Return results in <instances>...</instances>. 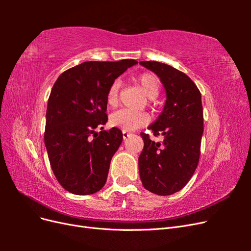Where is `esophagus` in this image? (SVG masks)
Returning <instances> with one entry per match:
<instances>
[{
  "mask_svg": "<svg viewBox=\"0 0 251 251\" xmlns=\"http://www.w3.org/2000/svg\"><path fill=\"white\" fill-rule=\"evenodd\" d=\"M130 135H131V133H127V132H126V131L123 132V137H124V139H126Z\"/></svg>",
  "mask_w": 251,
  "mask_h": 251,
  "instance_id": "esophagus-1",
  "label": "esophagus"
}]
</instances>
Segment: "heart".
Here are the masks:
<instances>
[{"label":"heart","instance_id":"1","mask_svg":"<svg viewBox=\"0 0 251 251\" xmlns=\"http://www.w3.org/2000/svg\"><path fill=\"white\" fill-rule=\"evenodd\" d=\"M136 82L150 100H154L158 96L160 91V81L151 73H142L136 78ZM119 88L120 83L118 80L114 81L110 86L107 93V104L110 108H115L119 101ZM149 123V116L146 113L119 110L114 112L110 116V125L121 128L123 131L131 132Z\"/></svg>","mask_w":251,"mask_h":251}]
</instances>
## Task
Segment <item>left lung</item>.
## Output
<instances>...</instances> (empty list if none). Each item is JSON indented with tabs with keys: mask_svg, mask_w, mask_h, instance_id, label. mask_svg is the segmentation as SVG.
Returning <instances> with one entry per match:
<instances>
[{
	"mask_svg": "<svg viewBox=\"0 0 251 251\" xmlns=\"http://www.w3.org/2000/svg\"><path fill=\"white\" fill-rule=\"evenodd\" d=\"M160 78L166 93L163 111L149 130L161 134L163 142L141 133L144 146L138 158L143 187L159 196L183 188L192 178L200 157L203 134L201 93L186 74L159 62H140Z\"/></svg>",
	"mask_w": 251,
	"mask_h": 251,
	"instance_id": "8db88e82",
	"label": "left lung"
}]
</instances>
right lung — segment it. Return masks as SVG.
Returning a JSON list of instances; mask_svg holds the SVG:
<instances>
[{
  "mask_svg": "<svg viewBox=\"0 0 251 251\" xmlns=\"http://www.w3.org/2000/svg\"><path fill=\"white\" fill-rule=\"evenodd\" d=\"M134 59L85 62L65 71L52 88L46 113L45 146L53 174L66 191L92 195L107 182L110 162L123 141L107 124L110 86ZM96 128L102 131L98 133Z\"/></svg>",
  "mask_w": 251,
  "mask_h": 251,
  "instance_id": "obj_1",
  "label": "right lung"
}]
</instances>
